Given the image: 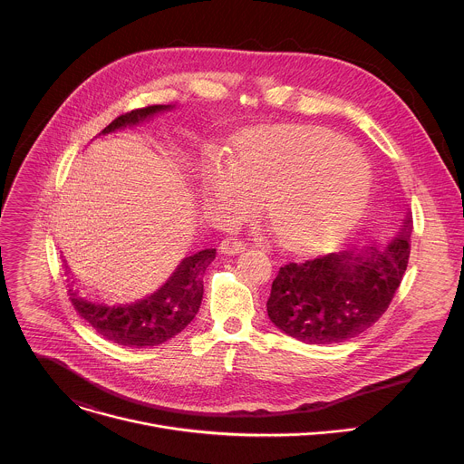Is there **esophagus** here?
Returning <instances> with one entry per match:
<instances>
[{
    "label": "esophagus",
    "instance_id": "obj_1",
    "mask_svg": "<svg viewBox=\"0 0 464 464\" xmlns=\"http://www.w3.org/2000/svg\"><path fill=\"white\" fill-rule=\"evenodd\" d=\"M244 249H246V242L237 237H227L220 244V251L226 255H237V253H242Z\"/></svg>",
    "mask_w": 464,
    "mask_h": 464
}]
</instances>
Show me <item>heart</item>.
Returning a JSON list of instances; mask_svg holds the SVG:
<instances>
[{
	"label": "heart",
	"instance_id": "heart-1",
	"mask_svg": "<svg viewBox=\"0 0 464 464\" xmlns=\"http://www.w3.org/2000/svg\"><path fill=\"white\" fill-rule=\"evenodd\" d=\"M371 174L362 154L312 128H268L231 163L208 169L209 200L229 215H251L268 198L281 244L315 249L336 238L360 213Z\"/></svg>",
	"mask_w": 464,
	"mask_h": 464
}]
</instances>
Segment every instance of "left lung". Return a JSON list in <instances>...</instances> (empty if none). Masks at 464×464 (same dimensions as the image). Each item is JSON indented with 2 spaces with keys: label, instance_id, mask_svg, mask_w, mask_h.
<instances>
[{
  "label": "left lung",
  "instance_id": "obj_1",
  "mask_svg": "<svg viewBox=\"0 0 464 464\" xmlns=\"http://www.w3.org/2000/svg\"><path fill=\"white\" fill-rule=\"evenodd\" d=\"M385 247L369 244L281 266L266 303L272 323L288 336L328 345L372 326L389 308L410 260L411 220Z\"/></svg>",
  "mask_w": 464,
  "mask_h": 464
}]
</instances>
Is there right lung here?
Masks as SVG:
<instances>
[{
  "mask_svg": "<svg viewBox=\"0 0 464 464\" xmlns=\"http://www.w3.org/2000/svg\"><path fill=\"white\" fill-rule=\"evenodd\" d=\"M167 104H154L131 110L113 119L102 134L145 121L147 117L169 110ZM217 249H202L181 260L174 276L150 297L121 306L95 304L72 288L70 299L82 319L101 336L122 347H154L179 334L194 319L204 297V274L213 262Z\"/></svg>",
  "mask_w": 464,
  "mask_h": 464,
  "instance_id": "right-lung-1",
  "label": "right lung"
}]
</instances>
